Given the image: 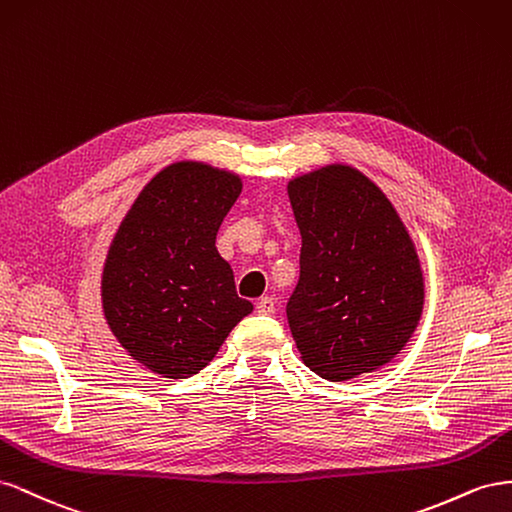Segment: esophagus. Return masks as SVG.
Listing matches in <instances>:
<instances>
[{"instance_id": "obj_1", "label": "esophagus", "mask_w": 512, "mask_h": 512, "mask_svg": "<svg viewBox=\"0 0 512 512\" xmlns=\"http://www.w3.org/2000/svg\"><path fill=\"white\" fill-rule=\"evenodd\" d=\"M255 309H257V313L259 315H272L274 313V309H276V302H274V298H261V300H257V304H255Z\"/></svg>"}]
</instances>
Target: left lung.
Masks as SVG:
<instances>
[{
  "mask_svg": "<svg viewBox=\"0 0 512 512\" xmlns=\"http://www.w3.org/2000/svg\"><path fill=\"white\" fill-rule=\"evenodd\" d=\"M302 236L287 321L302 362L345 382L384 367L412 339L425 304L414 240L362 171L326 165L289 180Z\"/></svg>",
  "mask_w": 512,
  "mask_h": 512,
  "instance_id": "8db88e82",
  "label": "left lung"
}]
</instances>
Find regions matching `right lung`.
<instances>
[{
    "instance_id": "obj_1",
    "label": "right lung",
    "mask_w": 512,
    "mask_h": 512,
    "mask_svg": "<svg viewBox=\"0 0 512 512\" xmlns=\"http://www.w3.org/2000/svg\"><path fill=\"white\" fill-rule=\"evenodd\" d=\"M240 193L238 173L180 160L145 184L115 231L102 313L128 356L156 375L199 373L253 311L216 251L218 227Z\"/></svg>"
}]
</instances>
